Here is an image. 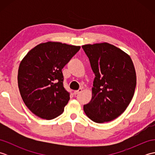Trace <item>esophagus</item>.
<instances>
[{"label":"esophagus","mask_w":155,"mask_h":155,"mask_svg":"<svg viewBox=\"0 0 155 155\" xmlns=\"http://www.w3.org/2000/svg\"><path fill=\"white\" fill-rule=\"evenodd\" d=\"M82 92V88H79L78 91H74V95H77V94H78L79 93H81Z\"/></svg>","instance_id":"esophagus-1"}]
</instances>
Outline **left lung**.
Segmentation results:
<instances>
[{
  "label": "left lung",
  "instance_id": "8db88e82",
  "mask_svg": "<svg viewBox=\"0 0 155 155\" xmlns=\"http://www.w3.org/2000/svg\"><path fill=\"white\" fill-rule=\"evenodd\" d=\"M95 75L91 101L84 105L87 116L97 123L124 113L133 97L136 72L130 56L107 42L82 46Z\"/></svg>",
  "mask_w": 155,
  "mask_h": 155
}]
</instances>
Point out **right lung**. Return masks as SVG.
<instances>
[{
  "mask_svg": "<svg viewBox=\"0 0 155 155\" xmlns=\"http://www.w3.org/2000/svg\"><path fill=\"white\" fill-rule=\"evenodd\" d=\"M80 48L50 41L36 46L21 61L18 71L20 93L26 106L37 117L51 120L63 113L70 94L63 86L62 69Z\"/></svg>",
  "mask_w": 155,
  "mask_h": 155,
  "instance_id": "obj_1",
  "label": "right lung"
}]
</instances>
